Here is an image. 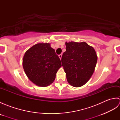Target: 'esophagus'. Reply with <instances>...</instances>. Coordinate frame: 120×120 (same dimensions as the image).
Listing matches in <instances>:
<instances>
[{
	"mask_svg": "<svg viewBox=\"0 0 120 120\" xmlns=\"http://www.w3.org/2000/svg\"><path fill=\"white\" fill-rule=\"evenodd\" d=\"M62 54H60V55H59V58L60 59H61V58H62Z\"/></svg>",
	"mask_w": 120,
	"mask_h": 120,
	"instance_id": "1",
	"label": "esophagus"
}]
</instances>
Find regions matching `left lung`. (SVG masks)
I'll use <instances>...</instances> for the list:
<instances>
[{"label": "left lung", "instance_id": "1", "mask_svg": "<svg viewBox=\"0 0 120 120\" xmlns=\"http://www.w3.org/2000/svg\"><path fill=\"white\" fill-rule=\"evenodd\" d=\"M65 45L61 62L68 82L74 87H80L93 75L98 60L96 52L85 42H66Z\"/></svg>", "mask_w": 120, "mask_h": 120}]
</instances>
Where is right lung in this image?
Segmentation results:
<instances>
[{"label": "right lung", "instance_id": "add662e5", "mask_svg": "<svg viewBox=\"0 0 120 120\" xmlns=\"http://www.w3.org/2000/svg\"><path fill=\"white\" fill-rule=\"evenodd\" d=\"M22 67L30 81L38 86L45 87L53 82L62 65L50 43H39L25 52Z\"/></svg>", "mask_w": 120, "mask_h": 120}]
</instances>
